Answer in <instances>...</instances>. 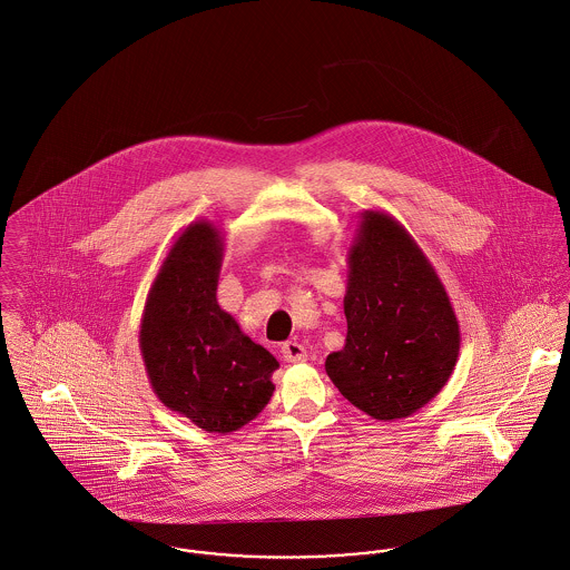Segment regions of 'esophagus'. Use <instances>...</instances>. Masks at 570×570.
I'll return each mask as SVG.
<instances>
[{"mask_svg": "<svg viewBox=\"0 0 570 570\" xmlns=\"http://www.w3.org/2000/svg\"><path fill=\"white\" fill-rule=\"evenodd\" d=\"M282 357L286 362H306L307 351L302 343H295V341H288L282 345Z\"/></svg>", "mask_w": 570, "mask_h": 570, "instance_id": "1", "label": "esophagus"}]
</instances>
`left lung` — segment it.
I'll return each mask as SVG.
<instances>
[{"mask_svg": "<svg viewBox=\"0 0 570 570\" xmlns=\"http://www.w3.org/2000/svg\"><path fill=\"white\" fill-rule=\"evenodd\" d=\"M347 264V338L327 355L325 371L371 419H407L455 368L458 316L436 268L389 213L360 215Z\"/></svg>", "mask_w": 570, "mask_h": 570, "instance_id": "1", "label": "left lung"}]
</instances>
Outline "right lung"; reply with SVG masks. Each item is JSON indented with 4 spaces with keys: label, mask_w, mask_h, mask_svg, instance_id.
<instances>
[{
    "label": "right lung",
    "mask_w": 570,
    "mask_h": 570,
    "mask_svg": "<svg viewBox=\"0 0 570 570\" xmlns=\"http://www.w3.org/2000/svg\"><path fill=\"white\" fill-rule=\"evenodd\" d=\"M220 263L215 223L184 227L149 288L138 345L156 396L199 430L225 436L263 412L279 362L220 309Z\"/></svg>",
    "instance_id": "1"
}]
</instances>
